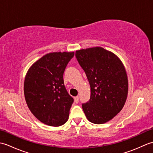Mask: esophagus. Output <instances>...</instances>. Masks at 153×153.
<instances>
[{"label": "esophagus", "mask_w": 153, "mask_h": 153, "mask_svg": "<svg viewBox=\"0 0 153 153\" xmlns=\"http://www.w3.org/2000/svg\"><path fill=\"white\" fill-rule=\"evenodd\" d=\"M74 101L76 103H77L79 101V97L77 96V97H74Z\"/></svg>", "instance_id": "34e87169"}]
</instances>
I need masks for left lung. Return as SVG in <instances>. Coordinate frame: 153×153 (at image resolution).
Listing matches in <instances>:
<instances>
[{
  "instance_id": "1",
  "label": "left lung",
  "mask_w": 153,
  "mask_h": 153,
  "mask_svg": "<svg viewBox=\"0 0 153 153\" xmlns=\"http://www.w3.org/2000/svg\"><path fill=\"white\" fill-rule=\"evenodd\" d=\"M91 87V97L82 108L89 122L102 124L112 120L124 106L128 93V76L121 60L100 47L76 51Z\"/></svg>"
}]
</instances>
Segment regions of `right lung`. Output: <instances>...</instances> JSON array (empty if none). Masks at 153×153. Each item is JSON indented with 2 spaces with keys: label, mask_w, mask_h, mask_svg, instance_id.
Wrapping results in <instances>:
<instances>
[{
  "label": "right lung",
  "mask_w": 153,
  "mask_h": 153,
  "mask_svg": "<svg viewBox=\"0 0 153 153\" xmlns=\"http://www.w3.org/2000/svg\"><path fill=\"white\" fill-rule=\"evenodd\" d=\"M74 52H54L31 65L25 75L24 91L35 118L50 126L64 124L74 102L64 85L63 74Z\"/></svg>",
  "instance_id": "add662e5"
}]
</instances>
